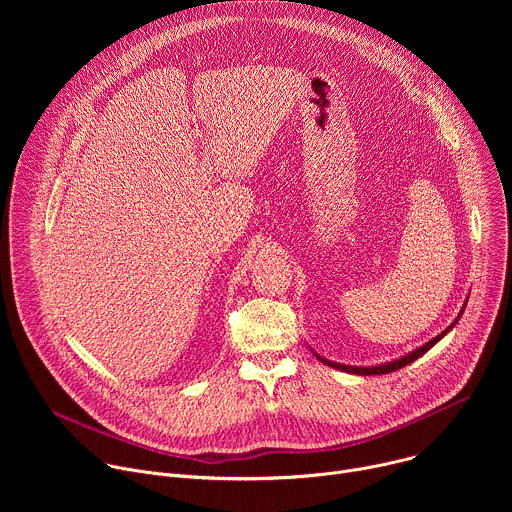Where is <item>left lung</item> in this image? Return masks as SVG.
Listing matches in <instances>:
<instances>
[{
  "label": "left lung",
  "mask_w": 512,
  "mask_h": 512,
  "mask_svg": "<svg viewBox=\"0 0 512 512\" xmlns=\"http://www.w3.org/2000/svg\"><path fill=\"white\" fill-rule=\"evenodd\" d=\"M460 318V316H458ZM458 322V320H456ZM454 322V324H456ZM452 324V326H454ZM452 326L450 328H446L442 334H437L435 338H431L427 344H423V346H419L417 350H413L411 354H407V356H403V358H397V360H393V362H387V364H379V367H346V364H338V362H330V360H326V358H322V356H318L324 364H328V367H332V369H338V371H344V373H352V375H387V373H393V371H399V369H403V367H407V364H411L413 360H417L419 356H423L435 342H440L450 330H452Z\"/></svg>",
  "instance_id": "1"
}]
</instances>
